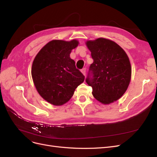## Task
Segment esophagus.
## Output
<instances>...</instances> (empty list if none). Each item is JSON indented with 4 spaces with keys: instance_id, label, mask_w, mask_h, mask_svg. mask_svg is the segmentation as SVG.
<instances>
[{
    "instance_id": "esophagus-1",
    "label": "esophagus",
    "mask_w": 157,
    "mask_h": 157,
    "mask_svg": "<svg viewBox=\"0 0 157 157\" xmlns=\"http://www.w3.org/2000/svg\"><path fill=\"white\" fill-rule=\"evenodd\" d=\"M81 72L84 75H86V68H83L81 69Z\"/></svg>"
}]
</instances>
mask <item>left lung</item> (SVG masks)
Instances as JSON below:
<instances>
[{"instance_id":"obj_1","label":"left lung","mask_w":157,"mask_h":157,"mask_svg":"<svg viewBox=\"0 0 157 157\" xmlns=\"http://www.w3.org/2000/svg\"><path fill=\"white\" fill-rule=\"evenodd\" d=\"M94 62L90 66L86 82L92 94L103 104L122 96L130 84L132 68L124 50L115 42L103 38L86 42Z\"/></svg>"}]
</instances>
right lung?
Returning a JSON list of instances; mask_svg holds the SVG:
<instances>
[{
	"mask_svg": "<svg viewBox=\"0 0 157 157\" xmlns=\"http://www.w3.org/2000/svg\"><path fill=\"white\" fill-rule=\"evenodd\" d=\"M78 44L54 40L49 42L36 56L31 75L38 92L54 105H61L73 96L74 91L84 80V76L76 68L70 54Z\"/></svg>",
	"mask_w": 157,
	"mask_h": 157,
	"instance_id": "add662e5",
	"label": "right lung"
}]
</instances>
